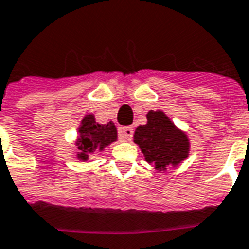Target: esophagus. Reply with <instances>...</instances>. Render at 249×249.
<instances>
[{"label": "esophagus", "mask_w": 249, "mask_h": 249, "mask_svg": "<svg viewBox=\"0 0 249 249\" xmlns=\"http://www.w3.org/2000/svg\"><path fill=\"white\" fill-rule=\"evenodd\" d=\"M119 135L120 137H121V140L130 141L132 140V137H133V128H130V126L121 128V129L119 130Z\"/></svg>", "instance_id": "obj_1"}]
</instances>
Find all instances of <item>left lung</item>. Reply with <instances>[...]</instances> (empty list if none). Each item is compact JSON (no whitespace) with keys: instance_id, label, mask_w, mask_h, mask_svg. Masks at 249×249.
I'll list each match as a JSON object with an SVG mask.
<instances>
[{"instance_id":"obj_1","label":"left lung","mask_w":249,"mask_h":249,"mask_svg":"<svg viewBox=\"0 0 249 249\" xmlns=\"http://www.w3.org/2000/svg\"><path fill=\"white\" fill-rule=\"evenodd\" d=\"M146 124L135 130V142L144 153L145 161L157 171L178 167L189 153V140L183 130L176 128L162 110L148 112Z\"/></svg>"}]
</instances>
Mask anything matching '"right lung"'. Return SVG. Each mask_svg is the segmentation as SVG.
<instances>
[{
    "label": "right lung",
    "mask_w": 249,
    "mask_h": 249,
    "mask_svg": "<svg viewBox=\"0 0 249 249\" xmlns=\"http://www.w3.org/2000/svg\"><path fill=\"white\" fill-rule=\"evenodd\" d=\"M117 140V129L113 121L107 124H100L94 119V114H87L81 120V125L78 128L76 145L78 148L77 159L87 161L89 155L96 151H104V148L110 145Z\"/></svg>",
    "instance_id": "obj_1"
}]
</instances>
